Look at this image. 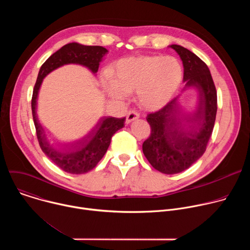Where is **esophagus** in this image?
Returning a JSON list of instances; mask_svg holds the SVG:
<instances>
[{"mask_svg": "<svg viewBox=\"0 0 250 250\" xmlns=\"http://www.w3.org/2000/svg\"><path fill=\"white\" fill-rule=\"evenodd\" d=\"M139 115L137 114V112H135L134 110H130L126 113V119H125V123L126 124H130L131 122L135 121L136 119H138Z\"/></svg>", "mask_w": 250, "mask_h": 250, "instance_id": "34e87169", "label": "esophagus"}]
</instances>
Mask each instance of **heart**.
I'll return each mask as SVG.
<instances>
[{
  "instance_id": "1",
  "label": "heart",
  "mask_w": 250,
  "mask_h": 250,
  "mask_svg": "<svg viewBox=\"0 0 250 250\" xmlns=\"http://www.w3.org/2000/svg\"><path fill=\"white\" fill-rule=\"evenodd\" d=\"M111 87L106 92L112 98L137 92L140 104L147 110H157L172 97L182 80V68L175 58L140 56L123 59L109 70Z\"/></svg>"
}]
</instances>
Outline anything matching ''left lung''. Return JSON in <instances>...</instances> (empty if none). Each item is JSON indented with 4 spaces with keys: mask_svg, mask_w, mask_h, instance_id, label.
Returning <instances> with one entry per match:
<instances>
[{
    "mask_svg": "<svg viewBox=\"0 0 250 250\" xmlns=\"http://www.w3.org/2000/svg\"><path fill=\"white\" fill-rule=\"evenodd\" d=\"M170 47L182 59L185 88H197L199 104L192 117L179 118L178 97L147 115L151 132L142 145V151L152 167L164 174L188 169L205 153L218 110L217 90L207 64L181 45Z\"/></svg>",
    "mask_w": 250,
    "mask_h": 250,
    "instance_id": "8db88e82",
    "label": "left lung"
}]
</instances>
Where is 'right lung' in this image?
I'll return each instance as SVG.
<instances>
[{
  "label": "right lung",
  "instance_id": "add662e5",
  "mask_svg": "<svg viewBox=\"0 0 250 250\" xmlns=\"http://www.w3.org/2000/svg\"><path fill=\"white\" fill-rule=\"evenodd\" d=\"M108 50L103 46L82 45L77 42L68 43L42 64L33 88L31 111L40 146L55 165L67 173L83 174L95 168L108 150L112 136L124 127L125 118H102L85 137L72 144L64 145L63 151H58L48 144L44 130L38 120L35 111L39 91L43 78L51 71L65 64H81L88 67L93 73H97L100 62Z\"/></svg>",
  "mask_w": 250,
  "mask_h": 250
}]
</instances>
